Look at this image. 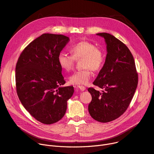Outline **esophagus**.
<instances>
[{
	"label": "esophagus",
	"mask_w": 154,
	"mask_h": 154,
	"mask_svg": "<svg viewBox=\"0 0 154 154\" xmlns=\"http://www.w3.org/2000/svg\"><path fill=\"white\" fill-rule=\"evenodd\" d=\"M75 88H76V89L77 90V91H83L86 89V88L85 86H77Z\"/></svg>",
	"instance_id": "34e87169"
}]
</instances>
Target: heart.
<instances>
[{"label":"heart","mask_w":154,"mask_h":154,"mask_svg":"<svg viewBox=\"0 0 154 154\" xmlns=\"http://www.w3.org/2000/svg\"><path fill=\"white\" fill-rule=\"evenodd\" d=\"M71 55L61 52L58 56V63L60 66L65 71L73 68L75 60L80 58L81 69L76 70L69 78L72 85H85L88 83L91 76V69L93 71L100 70L105 61V55L103 50L88 41L79 42L69 48Z\"/></svg>","instance_id":"1"}]
</instances>
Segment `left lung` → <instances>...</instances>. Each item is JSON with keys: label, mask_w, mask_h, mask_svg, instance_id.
I'll use <instances>...</instances> for the list:
<instances>
[{"label": "left lung", "mask_w": 154, "mask_h": 154, "mask_svg": "<svg viewBox=\"0 0 154 154\" xmlns=\"http://www.w3.org/2000/svg\"><path fill=\"white\" fill-rule=\"evenodd\" d=\"M97 35L104 38L107 53L93 85L104 91L88 88L92 96L88 111L94 120L108 122L127 110L137 86L138 73L132 53L124 43L109 33Z\"/></svg>", "instance_id": "left-lung-1"}]
</instances>
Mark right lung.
<instances>
[{
  "label": "right lung",
  "mask_w": 154,
  "mask_h": 154,
  "mask_svg": "<svg viewBox=\"0 0 154 154\" xmlns=\"http://www.w3.org/2000/svg\"><path fill=\"white\" fill-rule=\"evenodd\" d=\"M69 39L63 35L43 33L24 48L15 68L16 91L23 107L38 121L51 124L65 116L73 86L66 81L58 56Z\"/></svg>",
  "instance_id": "obj_1"
}]
</instances>
